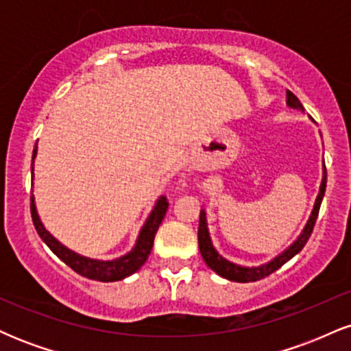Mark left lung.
I'll list each match as a JSON object with an SVG mask.
<instances>
[{
  "mask_svg": "<svg viewBox=\"0 0 351 351\" xmlns=\"http://www.w3.org/2000/svg\"><path fill=\"white\" fill-rule=\"evenodd\" d=\"M285 102H287L289 108H295V110L304 112V106H302L300 100L297 99L291 90H287V100H285ZM310 119H312V117H310ZM325 186H327V170H325V167H324V176H322V183H320V189H318L315 204H313V209H312V213H310L308 221L305 223V226H304V229H302L299 237H297V239L293 241L289 247H285L280 254H277L276 257H272L271 261H267V263H264L261 265H251V267L231 263V261H228L226 257H223L219 252L216 251V247L213 245L211 236H209L206 211H204V209H201L199 228H198V244H199L201 256H203V261L208 264L209 269H213V271L217 274V276L224 277V279L232 280V282H243V284L244 282L261 280V279H264V277H267L269 274L276 272L277 269L282 267V265L287 263V261H291L295 254H299L302 249H304V245L307 244L308 237L313 231V226H315L318 209H320L322 199H324V195H325Z\"/></svg>",
  "mask_w": 351,
  "mask_h": 351,
  "instance_id": "8db88e82",
  "label": "left lung"
}]
</instances>
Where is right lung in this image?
<instances>
[{
	"instance_id": "right-lung-1",
	"label": "right lung",
	"mask_w": 351,
	"mask_h": 351,
	"mask_svg": "<svg viewBox=\"0 0 351 351\" xmlns=\"http://www.w3.org/2000/svg\"><path fill=\"white\" fill-rule=\"evenodd\" d=\"M36 155H38V143H36L33 150V167H31L33 178ZM167 198H165V196H160V198L155 201V206H153L152 213L148 215L147 219H145L143 226L140 229L138 236H136L134 247H132L127 254H123V256L115 257V259L104 261L94 259V257H86L82 256V254H77L75 251H72V249L66 247L62 243H59V241L44 228L41 217L38 215V208H36L34 195L31 193V216H33L34 228L36 231H38L39 237H41L47 247H49L64 264L69 265L72 271L87 277V279L100 282L122 280L125 277L135 274L145 263H147L153 247V241H155V234L156 231H158L160 224H162L165 215H167Z\"/></svg>"
}]
</instances>
